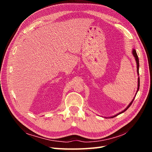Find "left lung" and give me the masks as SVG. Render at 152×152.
I'll use <instances>...</instances> for the list:
<instances>
[{"instance_id": "obj_1", "label": "left lung", "mask_w": 152, "mask_h": 152, "mask_svg": "<svg viewBox=\"0 0 152 152\" xmlns=\"http://www.w3.org/2000/svg\"><path fill=\"white\" fill-rule=\"evenodd\" d=\"M132 52H133V55L134 57V58H135V60H136L137 64V72H138V75H139V72H138V69H139V60H138V56H137V51H136V50H133V51H132ZM139 87H140V78H138V89H137V92H138V89H139ZM136 95H137V94H136ZM134 99H133V101H132L131 102L130 104L127 106V107L124 110V111H122L121 112L119 113L118 114H121V113L124 112L125 111L127 110L129 108V106L131 105L132 103H133V101H134ZM118 114H117V115H115L114 116H112V117H111V118H114V117H115V116H116V115H118Z\"/></svg>"}]
</instances>
